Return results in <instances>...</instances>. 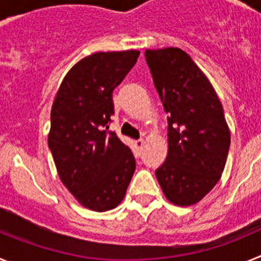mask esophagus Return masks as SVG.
<instances>
[{
	"mask_svg": "<svg viewBox=\"0 0 261 261\" xmlns=\"http://www.w3.org/2000/svg\"><path fill=\"white\" fill-rule=\"evenodd\" d=\"M135 146L137 147L138 150L142 149V146H144V140H137V141H135Z\"/></svg>",
	"mask_w": 261,
	"mask_h": 261,
	"instance_id": "obj_1",
	"label": "esophagus"
}]
</instances>
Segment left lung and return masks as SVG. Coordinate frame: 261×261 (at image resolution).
<instances>
[{
  "label": "left lung",
  "mask_w": 261,
  "mask_h": 261,
  "mask_svg": "<svg viewBox=\"0 0 261 261\" xmlns=\"http://www.w3.org/2000/svg\"><path fill=\"white\" fill-rule=\"evenodd\" d=\"M145 59L168 115V151L156 179L168 201L193 205L211 192L225 168L230 130L222 105L184 50L146 49Z\"/></svg>",
  "instance_id": "obj_1"
}]
</instances>
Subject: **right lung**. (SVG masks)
<instances>
[{
	"instance_id": "add662e5",
	"label": "right lung",
	"mask_w": 261,
	"mask_h": 261,
	"mask_svg": "<svg viewBox=\"0 0 261 261\" xmlns=\"http://www.w3.org/2000/svg\"><path fill=\"white\" fill-rule=\"evenodd\" d=\"M140 52H98L78 61L62 80L50 111L48 146L64 186L85 208L106 212L123 201L136 159L108 128L112 93Z\"/></svg>"
}]
</instances>
